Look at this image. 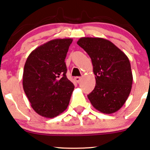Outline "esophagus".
Listing matches in <instances>:
<instances>
[{
    "mask_svg": "<svg viewBox=\"0 0 150 150\" xmlns=\"http://www.w3.org/2000/svg\"><path fill=\"white\" fill-rule=\"evenodd\" d=\"M81 80H82V77H75V80L76 81L77 83L80 82Z\"/></svg>",
    "mask_w": 150,
    "mask_h": 150,
    "instance_id": "1",
    "label": "esophagus"
}]
</instances>
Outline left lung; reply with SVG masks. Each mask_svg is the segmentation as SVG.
<instances>
[{
    "label": "left lung",
    "instance_id": "left-lung-1",
    "mask_svg": "<svg viewBox=\"0 0 150 150\" xmlns=\"http://www.w3.org/2000/svg\"><path fill=\"white\" fill-rule=\"evenodd\" d=\"M77 43L89 54L93 64L96 86L87 96L91 105L105 114L118 111L132 87L129 58L112 42L101 38H81Z\"/></svg>",
    "mask_w": 150,
    "mask_h": 150
}]
</instances>
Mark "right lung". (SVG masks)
<instances>
[{
	"label": "right lung",
	"instance_id": "right-lung-1",
	"mask_svg": "<svg viewBox=\"0 0 150 150\" xmlns=\"http://www.w3.org/2000/svg\"><path fill=\"white\" fill-rule=\"evenodd\" d=\"M73 39H54L31 52L24 65L23 88L36 113L53 118L67 109L74 84L65 63Z\"/></svg>",
	"mask_w": 150,
	"mask_h": 150
}]
</instances>
